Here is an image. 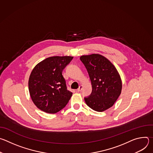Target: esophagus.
<instances>
[{"label":"esophagus","instance_id":"1","mask_svg":"<svg viewBox=\"0 0 153 153\" xmlns=\"http://www.w3.org/2000/svg\"><path fill=\"white\" fill-rule=\"evenodd\" d=\"M82 88H83V86H82V85H80V86H79V88L77 89V91H81V90H82Z\"/></svg>","mask_w":153,"mask_h":153}]
</instances>
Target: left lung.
Here are the masks:
<instances>
[{"instance_id":"1","label":"left lung","mask_w":153,"mask_h":153,"mask_svg":"<svg viewBox=\"0 0 153 153\" xmlns=\"http://www.w3.org/2000/svg\"><path fill=\"white\" fill-rule=\"evenodd\" d=\"M88 73L92 92L85 101L93 110L102 112L111 107L122 91L120 75L106 57L97 54L82 56L80 58Z\"/></svg>"}]
</instances>
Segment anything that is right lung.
I'll use <instances>...</instances> for the list:
<instances>
[{"label":"right lung","instance_id":"right-lung-1","mask_svg":"<svg viewBox=\"0 0 153 153\" xmlns=\"http://www.w3.org/2000/svg\"><path fill=\"white\" fill-rule=\"evenodd\" d=\"M73 59L71 56H53L38 63L28 81L31 99L40 110L54 114L67 105L73 93L67 90L62 71Z\"/></svg>","mask_w":153,"mask_h":153}]
</instances>
